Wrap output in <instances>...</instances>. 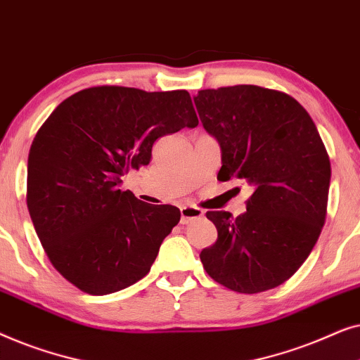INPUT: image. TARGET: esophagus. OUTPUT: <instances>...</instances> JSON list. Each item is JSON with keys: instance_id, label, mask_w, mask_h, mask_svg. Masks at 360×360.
<instances>
[{"instance_id": "esophagus-1", "label": "esophagus", "mask_w": 360, "mask_h": 360, "mask_svg": "<svg viewBox=\"0 0 360 360\" xmlns=\"http://www.w3.org/2000/svg\"><path fill=\"white\" fill-rule=\"evenodd\" d=\"M180 213H181V218H180L181 224H190L191 221L203 218V210L196 208V206H181Z\"/></svg>"}]
</instances>
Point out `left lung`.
<instances>
[{"label":"left lung","mask_w":360,"mask_h":360,"mask_svg":"<svg viewBox=\"0 0 360 360\" xmlns=\"http://www.w3.org/2000/svg\"><path fill=\"white\" fill-rule=\"evenodd\" d=\"M200 120L219 142L218 180L254 188L248 211H208L218 229L201 250L206 274L239 293H260L288 280L311 252L328 208L331 164L307 110L287 93L255 85L201 90Z\"/></svg>","instance_id":"left-lung-1"}]
</instances>
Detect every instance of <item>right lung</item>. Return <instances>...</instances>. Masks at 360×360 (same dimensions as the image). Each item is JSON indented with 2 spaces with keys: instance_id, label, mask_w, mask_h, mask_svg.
<instances>
[{
  "instance_id": "obj_1",
  "label": "right lung",
  "mask_w": 360,
  "mask_h": 360,
  "mask_svg": "<svg viewBox=\"0 0 360 360\" xmlns=\"http://www.w3.org/2000/svg\"><path fill=\"white\" fill-rule=\"evenodd\" d=\"M185 90L93 86L58 105L34 137L27 159V210L49 260L90 295L146 277L180 211L120 190L152 157L159 137L196 127Z\"/></svg>"
}]
</instances>
